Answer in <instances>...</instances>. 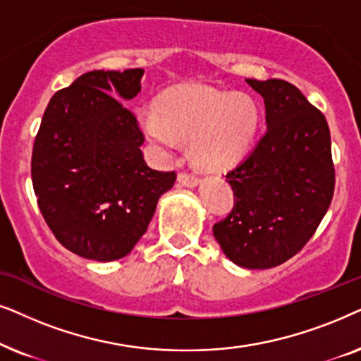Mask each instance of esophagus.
Listing matches in <instances>:
<instances>
[{"label": "esophagus", "mask_w": 361, "mask_h": 361, "mask_svg": "<svg viewBox=\"0 0 361 361\" xmlns=\"http://www.w3.org/2000/svg\"><path fill=\"white\" fill-rule=\"evenodd\" d=\"M178 181H180L183 186H186V188H195V186L200 183L198 178H196L195 175H191V173H186V171H181L180 175H178Z\"/></svg>", "instance_id": "esophagus-1"}]
</instances>
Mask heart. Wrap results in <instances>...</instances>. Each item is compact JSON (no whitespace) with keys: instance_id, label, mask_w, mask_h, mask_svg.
<instances>
[{"instance_id":"heart-1","label":"heart","mask_w":361,"mask_h":361,"mask_svg":"<svg viewBox=\"0 0 361 361\" xmlns=\"http://www.w3.org/2000/svg\"><path fill=\"white\" fill-rule=\"evenodd\" d=\"M261 122L249 94L183 85L163 92L155 112L140 115L142 132L165 150L190 142L193 160L206 170H226L251 145Z\"/></svg>"}]
</instances>
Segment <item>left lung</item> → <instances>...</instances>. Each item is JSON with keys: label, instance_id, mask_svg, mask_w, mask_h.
I'll use <instances>...</instances> for the list:
<instances>
[{"label": "left lung", "instance_id": "left-lung-1", "mask_svg": "<svg viewBox=\"0 0 361 361\" xmlns=\"http://www.w3.org/2000/svg\"><path fill=\"white\" fill-rule=\"evenodd\" d=\"M246 82L262 95L267 132L226 175L234 206L213 234L229 261L271 269L305 246L331 203L330 130L295 85L281 79Z\"/></svg>", "mask_w": 361, "mask_h": 361}]
</instances>
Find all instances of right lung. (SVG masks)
Listing matches in <instances>:
<instances>
[{
  "instance_id": "obj_1",
  "label": "right lung",
  "mask_w": 361,
  "mask_h": 361,
  "mask_svg": "<svg viewBox=\"0 0 361 361\" xmlns=\"http://www.w3.org/2000/svg\"><path fill=\"white\" fill-rule=\"evenodd\" d=\"M143 69L90 71L49 100L32 148L37 204L57 241L109 262L132 251L175 171L152 170L143 133L122 100L142 90Z\"/></svg>"
}]
</instances>
